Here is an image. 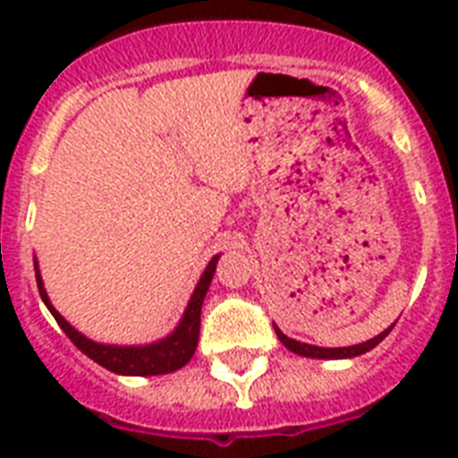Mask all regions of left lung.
<instances>
[{
  "instance_id": "8db88e82",
  "label": "left lung",
  "mask_w": 458,
  "mask_h": 458,
  "mask_svg": "<svg viewBox=\"0 0 458 458\" xmlns=\"http://www.w3.org/2000/svg\"><path fill=\"white\" fill-rule=\"evenodd\" d=\"M392 327L394 326H390L387 330H385V333L376 335L373 340L363 342V344H354V347H335V349L313 347V344H306V342H297V340H293V337H287V335L280 333L278 327H276V335H278V340L283 342V344H285L290 352H294V354H300V356H311V359H352V356L366 354V352H370V349L376 347V344H380V342L387 337V333H390Z\"/></svg>"
}]
</instances>
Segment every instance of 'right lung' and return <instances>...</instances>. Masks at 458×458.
I'll return each mask as SVG.
<instances>
[{
    "label": "right lung",
    "instance_id": "right-lung-1",
    "mask_svg": "<svg viewBox=\"0 0 458 458\" xmlns=\"http://www.w3.org/2000/svg\"><path fill=\"white\" fill-rule=\"evenodd\" d=\"M216 264H218V257L208 261L207 271H204V276H201L197 287H194L192 300L187 304V311L182 316V320H180V326L165 340L147 344V347H111V344H97V342L82 337L49 304V297H47L39 273H35V276H38V290L42 301L52 311V316L61 326V330L68 335V340L73 342L82 354H88L92 361H97L104 369H109L111 373H121V376H161V373H171V370L182 369L192 359L194 349H197V340H199L201 304H204L207 290L211 285V278H214Z\"/></svg>",
    "mask_w": 458,
    "mask_h": 458
}]
</instances>
